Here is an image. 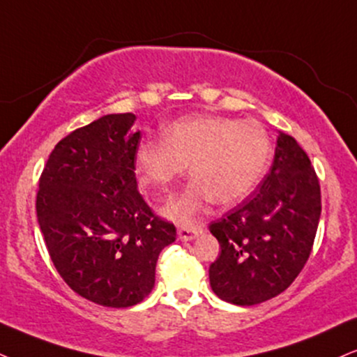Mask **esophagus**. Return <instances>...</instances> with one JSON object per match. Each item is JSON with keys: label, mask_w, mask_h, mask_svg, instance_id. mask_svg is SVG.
<instances>
[{"label": "esophagus", "mask_w": 357, "mask_h": 357, "mask_svg": "<svg viewBox=\"0 0 357 357\" xmlns=\"http://www.w3.org/2000/svg\"><path fill=\"white\" fill-rule=\"evenodd\" d=\"M178 238L182 241H190L197 238V230L195 228H188V227H178Z\"/></svg>", "instance_id": "34e87169"}]
</instances>
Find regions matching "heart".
Returning a JSON list of instances; mask_svg holds the SVG:
<instances>
[{
    "instance_id": "1",
    "label": "heart",
    "mask_w": 357,
    "mask_h": 357,
    "mask_svg": "<svg viewBox=\"0 0 357 357\" xmlns=\"http://www.w3.org/2000/svg\"><path fill=\"white\" fill-rule=\"evenodd\" d=\"M271 142L255 121L223 116H188L164 129V140H142L134 165L144 190L167 192L187 174L192 182L169 200L167 217L190 223L210 202L230 206L252 193L268 169Z\"/></svg>"
}]
</instances>
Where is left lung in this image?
<instances>
[{
  "label": "left lung",
  "mask_w": 357,
  "mask_h": 357,
  "mask_svg": "<svg viewBox=\"0 0 357 357\" xmlns=\"http://www.w3.org/2000/svg\"><path fill=\"white\" fill-rule=\"evenodd\" d=\"M321 217V190L310 157L278 132L273 165L255 195L210 225L218 258L210 286L220 300L252 306L283 293L310 258Z\"/></svg>",
  "instance_id": "left-lung-1"
}]
</instances>
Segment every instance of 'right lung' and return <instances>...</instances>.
Wrapping results in <instances>:
<instances>
[{"instance_id":"1","label":"right lung","mask_w":357,"mask_h":357,"mask_svg":"<svg viewBox=\"0 0 357 357\" xmlns=\"http://www.w3.org/2000/svg\"><path fill=\"white\" fill-rule=\"evenodd\" d=\"M134 114H107L71 132L47 158L38 223L63 280L100 306L129 307L155 284L158 255L177 231L149 208L135 180Z\"/></svg>"}]
</instances>
